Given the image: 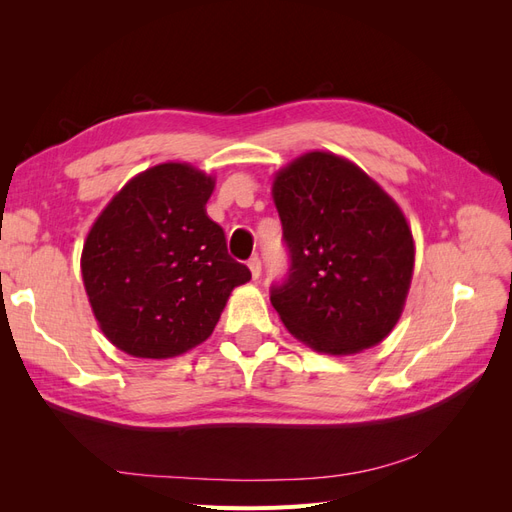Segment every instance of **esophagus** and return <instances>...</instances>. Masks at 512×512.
<instances>
[{
  "mask_svg": "<svg viewBox=\"0 0 512 512\" xmlns=\"http://www.w3.org/2000/svg\"><path fill=\"white\" fill-rule=\"evenodd\" d=\"M247 267H250L254 280H258V277H260V271H262V262H260V258H258V256L250 258V262H247Z\"/></svg>",
  "mask_w": 512,
  "mask_h": 512,
  "instance_id": "esophagus-1",
  "label": "esophagus"
}]
</instances>
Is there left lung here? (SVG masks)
Wrapping results in <instances>:
<instances>
[{"label": "left lung", "mask_w": 512, "mask_h": 512, "mask_svg": "<svg viewBox=\"0 0 512 512\" xmlns=\"http://www.w3.org/2000/svg\"><path fill=\"white\" fill-rule=\"evenodd\" d=\"M290 267L271 286L286 329L327 354L380 344L404 309L414 241L395 200L363 170L312 151L275 175Z\"/></svg>", "instance_id": "8db88e82"}]
</instances>
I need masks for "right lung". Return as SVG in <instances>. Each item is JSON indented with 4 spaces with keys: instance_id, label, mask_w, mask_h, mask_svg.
I'll list each match as a JSON object with an SVG mask.
<instances>
[{
    "instance_id": "add662e5",
    "label": "right lung",
    "mask_w": 512,
    "mask_h": 512,
    "mask_svg": "<svg viewBox=\"0 0 512 512\" xmlns=\"http://www.w3.org/2000/svg\"><path fill=\"white\" fill-rule=\"evenodd\" d=\"M215 181L166 162L136 175L106 205L83 245L87 297L108 342L141 359L203 344L250 269L207 215Z\"/></svg>"
}]
</instances>
